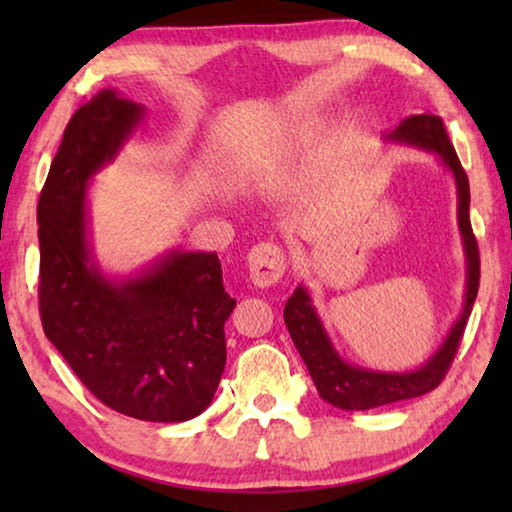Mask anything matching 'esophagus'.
I'll return each mask as SVG.
<instances>
[{"label": "esophagus", "mask_w": 512, "mask_h": 512, "mask_svg": "<svg viewBox=\"0 0 512 512\" xmlns=\"http://www.w3.org/2000/svg\"><path fill=\"white\" fill-rule=\"evenodd\" d=\"M286 265H289L286 251L272 242L256 244L247 256L249 277L256 286H275L284 277Z\"/></svg>", "instance_id": "esophagus-1"}]
</instances>
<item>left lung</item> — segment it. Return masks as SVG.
Instances as JSON below:
<instances>
[{
    "instance_id": "8db88e82",
    "label": "left lung",
    "mask_w": 512,
    "mask_h": 512,
    "mask_svg": "<svg viewBox=\"0 0 512 512\" xmlns=\"http://www.w3.org/2000/svg\"><path fill=\"white\" fill-rule=\"evenodd\" d=\"M387 139L422 146V149L436 153L447 170L454 174L459 198L457 219L461 237H464L468 263L466 300L464 310H461L459 319L454 321L450 335H447L443 345L438 347V352L422 368L412 370V373H382V370L359 368L340 359V354L335 352L331 340H328L324 326H321L317 312H314L310 296H307L303 286H298L284 305L286 328H289L293 345H296L307 370H310L319 396L340 410L380 408V405L417 398L436 389L452 366L480 286V251L471 228V216H468L471 188H468V177L459 163L457 151H454L450 137H447L443 118L431 114L408 116L391 135H387Z\"/></svg>"
}]
</instances>
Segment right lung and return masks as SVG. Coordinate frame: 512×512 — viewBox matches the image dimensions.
Instances as JSON below:
<instances>
[{"instance_id": "right-lung-1", "label": "right lung", "mask_w": 512, "mask_h": 512, "mask_svg": "<svg viewBox=\"0 0 512 512\" xmlns=\"http://www.w3.org/2000/svg\"><path fill=\"white\" fill-rule=\"evenodd\" d=\"M144 107L102 90L69 118L39 195V314L46 338L97 401L144 422H186L212 403L235 307L221 263L172 251L114 282L90 258L86 184L116 158Z\"/></svg>"}]
</instances>
